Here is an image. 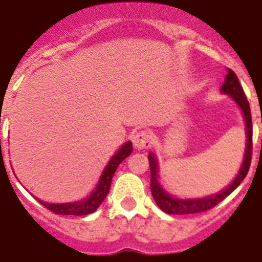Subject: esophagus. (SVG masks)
<instances>
[{"label": "esophagus", "instance_id": "obj_1", "mask_svg": "<svg viewBox=\"0 0 262 262\" xmlns=\"http://www.w3.org/2000/svg\"><path fill=\"white\" fill-rule=\"evenodd\" d=\"M132 141L137 149H147V148L151 147L152 135L148 130H140L133 136Z\"/></svg>", "mask_w": 262, "mask_h": 262}]
</instances>
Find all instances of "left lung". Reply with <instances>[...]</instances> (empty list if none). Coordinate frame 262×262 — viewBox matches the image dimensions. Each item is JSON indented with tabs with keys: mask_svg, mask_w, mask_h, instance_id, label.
<instances>
[{
	"mask_svg": "<svg viewBox=\"0 0 262 262\" xmlns=\"http://www.w3.org/2000/svg\"><path fill=\"white\" fill-rule=\"evenodd\" d=\"M222 91L224 94L231 95V98L238 103L241 110L244 113L245 122H246V135H248V141H246V154H245V160L242 167H241L239 174L236 175L234 182L220 191L216 195L205 197V199L199 200H178L172 199L162 189V186L158 182V164H156L155 156L149 155V168H151V193L154 195V200L158 204V207L164 211L168 215H189V213H200L205 212L216 207L220 201H223L231 191H234L236 187L239 186V183L248 175L250 163H252V152H253V125H252V113H250V106H249L248 98L244 92V88L241 85L239 80L234 73V71L228 69V73L226 76Z\"/></svg>",
	"mask_w": 262,
	"mask_h": 262,
	"instance_id": "obj_1",
	"label": "left lung"
}]
</instances>
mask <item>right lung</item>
Segmentation results:
<instances>
[{"label":"right lung","mask_w":262,"mask_h":262,"mask_svg":"<svg viewBox=\"0 0 262 262\" xmlns=\"http://www.w3.org/2000/svg\"><path fill=\"white\" fill-rule=\"evenodd\" d=\"M1 143V141H0ZM132 143H126L117 154H115L111 160L107 164L106 170L103 171L102 178L99 181V185L96 186L95 191H92V194L88 197L87 200L83 201H77V203L72 204H46L42 203L43 207H46L49 211H51L55 215H75V216H84L90 215L94 211L98 209V207L103 203V200L106 199V195L108 194L111 186V179L114 175L115 170L119 164L122 163L123 159H126L127 156L132 154Z\"/></svg>","instance_id":"add662e5"}]
</instances>
